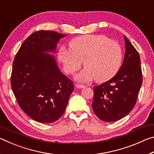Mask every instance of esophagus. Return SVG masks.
<instances>
[{
    "label": "esophagus",
    "mask_w": 154,
    "mask_h": 154,
    "mask_svg": "<svg viewBox=\"0 0 154 154\" xmlns=\"http://www.w3.org/2000/svg\"><path fill=\"white\" fill-rule=\"evenodd\" d=\"M75 86H76L77 88H80V89H82V88H84L85 86L83 85H79V84H75Z\"/></svg>",
    "instance_id": "obj_1"
}]
</instances>
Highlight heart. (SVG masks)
I'll list each match as a JSON object with an SVG mask.
<instances>
[{"label":"heart","mask_w":154,"mask_h":154,"mask_svg":"<svg viewBox=\"0 0 154 154\" xmlns=\"http://www.w3.org/2000/svg\"><path fill=\"white\" fill-rule=\"evenodd\" d=\"M71 48L62 46L58 58L67 74L72 75L83 64L85 68L75 76L79 82L94 79L97 82H106L120 69L122 51L115 41L101 35H88L70 41Z\"/></svg>","instance_id":"1"}]
</instances>
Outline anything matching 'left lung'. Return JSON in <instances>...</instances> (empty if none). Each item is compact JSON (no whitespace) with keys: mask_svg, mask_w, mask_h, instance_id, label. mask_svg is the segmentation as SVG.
Instances as JSON below:
<instances>
[{"mask_svg":"<svg viewBox=\"0 0 154 154\" xmlns=\"http://www.w3.org/2000/svg\"><path fill=\"white\" fill-rule=\"evenodd\" d=\"M124 41V59L118 73L94 88L93 111L105 122H116L127 116L136 104L142 85L139 54L126 36Z\"/></svg>","mask_w":154,"mask_h":154,"instance_id":"obj_1","label":"left lung"}]
</instances>
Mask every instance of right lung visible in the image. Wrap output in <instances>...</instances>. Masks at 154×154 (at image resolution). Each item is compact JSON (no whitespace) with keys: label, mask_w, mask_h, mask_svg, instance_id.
Listing matches in <instances>:
<instances>
[{"label":"right lung","mask_w":154,"mask_h":154,"mask_svg":"<svg viewBox=\"0 0 154 154\" xmlns=\"http://www.w3.org/2000/svg\"><path fill=\"white\" fill-rule=\"evenodd\" d=\"M66 35L40 30L22 44L13 63L11 85L18 105L30 118L51 123L60 118L74 90L55 58L57 44Z\"/></svg>","instance_id":"1"}]
</instances>
